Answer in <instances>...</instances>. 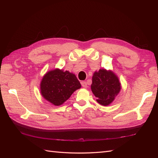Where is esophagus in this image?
<instances>
[{
    "instance_id": "34e87169",
    "label": "esophagus",
    "mask_w": 158,
    "mask_h": 158,
    "mask_svg": "<svg viewBox=\"0 0 158 158\" xmlns=\"http://www.w3.org/2000/svg\"><path fill=\"white\" fill-rule=\"evenodd\" d=\"M81 85L84 87V88H87V87H88V86H87V83H86V81H82L81 82Z\"/></svg>"
}]
</instances>
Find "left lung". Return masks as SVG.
<instances>
[{"label":"left lung","instance_id":"left-lung-1","mask_svg":"<svg viewBox=\"0 0 158 158\" xmlns=\"http://www.w3.org/2000/svg\"><path fill=\"white\" fill-rule=\"evenodd\" d=\"M120 89L118 76L111 70L100 69L93 73L91 90L99 104L106 106L111 103Z\"/></svg>","mask_w":158,"mask_h":158}]
</instances>
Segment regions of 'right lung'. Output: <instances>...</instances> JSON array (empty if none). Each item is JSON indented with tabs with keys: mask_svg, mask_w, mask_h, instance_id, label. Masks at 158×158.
<instances>
[{
	"mask_svg": "<svg viewBox=\"0 0 158 158\" xmlns=\"http://www.w3.org/2000/svg\"><path fill=\"white\" fill-rule=\"evenodd\" d=\"M81 87L75 74L55 69L45 73L40 82V93L45 99L56 106H61L72 93Z\"/></svg>",
	"mask_w": 158,
	"mask_h": 158,
	"instance_id": "add662e5",
	"label": "right lung"
}]
</instances>
